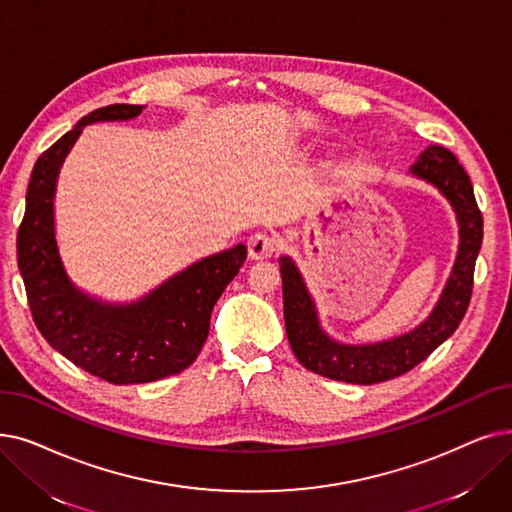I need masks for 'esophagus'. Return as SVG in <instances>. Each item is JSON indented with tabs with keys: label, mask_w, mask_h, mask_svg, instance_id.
Masks as SVG:
<instances>
[{
	"label": "esophagus",
	"mask_w": 512,
	"mask_h": 512,
	"mask_svg": "<svg viewBox=\"0 0 512 512\" xmlns=\"http://www.w3.org/2000/svg\"><path fill=\"white\" fill-rule=\"evenodd\" d=\"M276 249H278V240L272 234L259 232L249 238V255L253 259H268L276 253Z\"/></svg>",
	"instance_id": "34e87169"
}]
</instances>
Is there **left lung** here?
Listing matches in <instances>:
<instances>
[{
	"label": "left lung",
	"instance_id": "1",
	"mask_svg": "<svg viewBox=\"0 0 512 512\" xmlns=\"http://www.w3.org/2000/svg\"><path fill=\"white\" fill-rule=\"evenodd\" d=\"M410 173L446 196L458 221V255L437 305L425 322L406 335L372 345H345L328 337L320 326L316 303L295 261L280 257L286 337L297 360L307 370L353 385L383 383L427 360L433 349L454 335L464 318L483 240V217L475 201L473 184L458 159L443 146H429L410 167Z\"/></svg>",
	"mask_w": 512,
	"mask_h": 512
}]
</instances>
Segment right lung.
<instances>
[{
	"label": "right lung",
	"mask_w": 512,
	"mask_h": 512,
	"mask_svg": "<svg viewBox=\"0 0 512 512\" xmlns=\"http://www.w3.org/2000/svg\"><path fill=\"white\" fill-rule=\"evenodd\" d=\"M138 104H110L83 117L37 159L18 228V270L33 320L58 353L113 385H138L186 370L201 353L211 311L247 259V247L188 265L142 299L117 305L85 295L66 274L54 230L56 177L85 125L129 121Z\"/></svg>",
	"instance_id": "obj_1"
}]
</instances>
